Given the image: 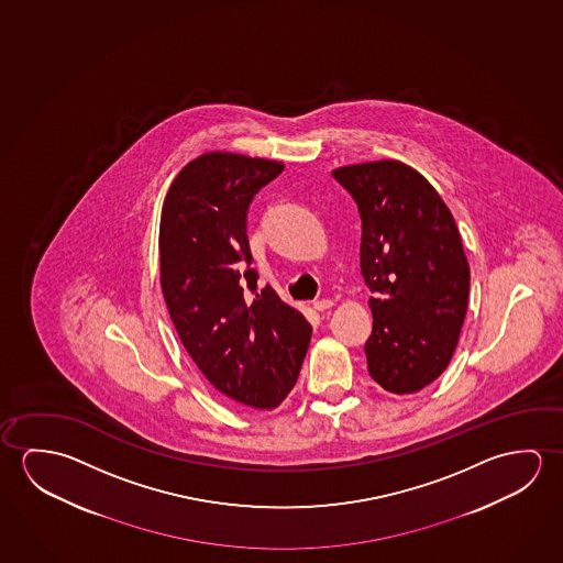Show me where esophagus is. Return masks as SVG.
Instances as JSON below:
<instances>
[{"mask_svg": "<svg viewBox=\"0 0 563 563\" xmlns=\"http://www.w3.org/2000/svg\"><path fill=\"white\" fill-rule=\"evenodd\" d=\"M332 299H319V301H314L312 303V307L317 309V311H327V309H331L332 307Z\"/></svg>", "mask_w": 563, "mask_h": 563, "instance_id": "esophagus-1", "label": "esophagus"}]
</instances>
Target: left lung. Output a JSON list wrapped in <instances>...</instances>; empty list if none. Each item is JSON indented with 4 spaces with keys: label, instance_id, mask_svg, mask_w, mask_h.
Wrapping results in <instances>:
<instances>
[{
    "label": "left lung",
    "instance_id": "1",
    "mask_svg": "<svg viewBox=\"0 0 563 563\" xmlns=\"http://www.w3.org/2000/svg\"><path fill=\"white\" fill-rule=\"evenodd\" d=\"M362 219L360 266L374 297L367 369L391 393L446 369L467 311L470 266L454 217L419 172L397 161L332 172Z\"/></svg>",
    "mask_w": 563,
    "mask_h": 563
}]
</instances>
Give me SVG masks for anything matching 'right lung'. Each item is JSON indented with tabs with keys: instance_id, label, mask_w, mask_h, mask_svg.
<instances>
[{
	"instance_id": "obj_1",
	"label": "right lung",
	"mask_w": 563,
	"mask_h": 563,
	"mask_svg": "<svg viewBox=\"0 0 563 563\" xmlns=\"http://www.w3.org/2000/svg\"><path fill=\"white\" fill-rule=\"evenodd\" d=\"M282 162L207 152L189 162L164 199L161 284L172 322L217 391L276 409L294 389L311 324L272 287L258 291L246 217Z\"/></svg>"
}]
</instances>
